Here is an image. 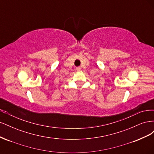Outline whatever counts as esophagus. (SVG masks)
<instances>
[{"label": "esophagus", "instance_id": "obj_1", "mask_svg": "<svg viewBox=\"0 0 154 154\" xmlns=\"http://www.w3.org/2000/svg\"><path fill=\"white\" fill-rule=\"evenodd\" d=\"M76 70H77L78 71H80V70H81V68L80 67H76Z\"/></svg>", "mask_w": 154, "mask_h": 154}]
</instances>
